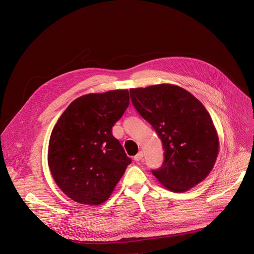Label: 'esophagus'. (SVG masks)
Instances as JSON below:
<instances>
[{"instance_id":"34e87169","label":"esophagus","mask_w":254,"mask_h":254,"mask_svg":"<svg viewBox=\"0 0 254 254\" xmlns=\"http://www.w3.org/2000/svg\"><path fill=\"white\" fill-rule=\"evenodd\" d=\"M134 159L136 162H141L142 159H143V152L142 151H140L137 155H135V157H134Z\"/></svg>"}]
</instances>
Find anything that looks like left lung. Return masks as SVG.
<instances>
[{"mask_svg": "<svg viewBox=\"0 0 254 254\" xmlns=\"http://www.w3.org/2000/svg\"><path fill=\"white\" fill-rule=\"evenodd\" d=\"M132 105L161 138L165 159L152 174L166 189L184 192L212 171L219 140L204 105L190 92L173 84L129 89Z\"/></svg>", "mask_w": 254, "mask_h": 254, "instance_id": "1", "label": "left lung"}]
</instances>
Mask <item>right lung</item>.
Masks as SVG:
<instances>
[{"instance_id": "add662e5", "label": "right lung", "mask_w": 254, "mask_h": 254, "mask_svg": "<svg viewBox=\"0 0 254 254\" xmlns=\"http://www.w3.org/2000/svg\"><path fill=\"white\" fill-rule=\"evenodd\" d=\"M128 104L127 89L88 93L74 100L53 127L48 166L59 188L73 201L106 202L131 163L112 135Z\"/></svg>"}]
</instances>
